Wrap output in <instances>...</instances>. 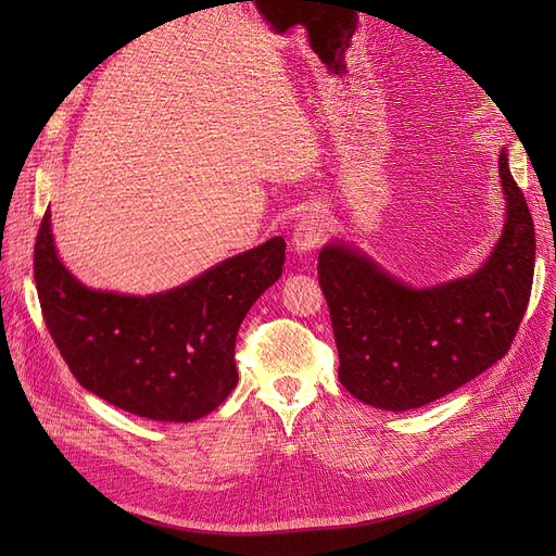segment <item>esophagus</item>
I'll return each mask as SVG.
<instances>
[{
	"label": "esophagus",
	"mask_w": 556,
	"mask_h": 556,
	"mask_svg": "<svg viewBox=\"0 0 556 556\" xmlns=\"http://www.w3.org/2000/svg\"><path fill=\"white\" fill-rule=\"evenodd\" d=\"M329 231H331V214L323 207L308 210L300 218V223L293 231V248L298 252L306 254V252L315 250L319 243H325L327 237H329Z\"/></svg>",
	"instance_id": "obj_1"
}]
</instances>
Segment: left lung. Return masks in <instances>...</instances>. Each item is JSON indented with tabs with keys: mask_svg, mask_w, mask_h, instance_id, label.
Wrapping results in <instances>:
<instances>
[{
	"mask_svg": "<svg viewBox=\"0 0 556 556\" xmlns=\"http://www.w3.org/2000/svg\"><path fill=\"white\" fill-rule=\"evenodd\" d=\"M507 195L503 239L484 266L457 281L415 290L356 250L331 243L317 279L331 313L340 383L363 403L410 410L469 383L516 338L534 279V223L501 151Z\"/></svg>",
	"mask_w": 556,
	"mask_h": 556,
	"instance_id": "8db88e82",
	"label": "left lung"
}]
</instances>
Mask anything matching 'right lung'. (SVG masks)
<instances>
[{"label":"right lung","mask_w":556,"mask_h":556,"mask_svg":"<svg viewBox=\"0 0 556 556\" xmlns=\"http://www.w3.org/2000/svg\"><path fill=\"white\" fill-rule=\"evenodd\" d=\"M42 216L34 277L45 325L76 381L122 410L155 421H193L239 383L237 333L250 306L281 277L275 237L151 298L99 293L78 283Z\"/></svg>","instance_id":"add662e5"}]
</instances>
